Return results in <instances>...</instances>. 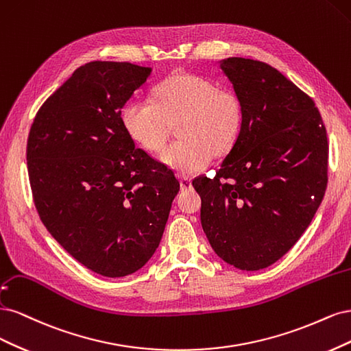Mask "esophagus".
<instances>
[{
  "label": "esophagus",
  "mask_w": 351,
  "mask_h": 351,
  "mask_svg": "<svg viewBox=\"0 0 351 351\" xmlns=\"http://www.w3.org/2000/svg\"><path fill=\"white\" fill-rule=\"evenodd\" d=\"M179 184H180V189H191L192 188V180L186 176H182L179 179Z\"/></svg>",
  "instance_id": "34e87169"
}]
</instances>
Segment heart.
Returning <instances> with one entry per match:
<instances>
[{"label": "heart", "instance_id": "b5f03b06", "mask_svg": "<svg viewBox=\"0 0 351 351\" xmlns=\"http://www.w3.org/2000/svg\"><path fill=\"white\" fill-rule=\"evenodd\" d=\"M154 99L128 101L121 112L122 125L143 149L156 153L178 123L180 140L167 145L160 159L180 175L201 172L214 154L230 153L241 137L245 122L241 96L210 78L173 73L156 86Z\"/></svg>", "mask_w": 351, "mask_h": 351}]
</instances>
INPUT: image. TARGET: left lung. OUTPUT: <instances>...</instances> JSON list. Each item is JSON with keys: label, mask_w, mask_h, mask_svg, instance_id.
<instances>
[{"label": "left lung", "mask_w": 351, "mask_h": 351, "mask_svg": "<svg viewBox=\"0 0 351 351\" xmlns=\"http://www.w3.org/2000/svg\"><path fill=\"white\" fill-rule=\"evenodd\" d=\"M220 69L243 101V130L216 176H198L192 185L214 252L256 271L295 246L321 206L326 130L312 97L274 66L228 58Z\"/></svg>", "instance_id": "obj_1"}]
</instances>
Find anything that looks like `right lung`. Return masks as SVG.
<instances>
[{
	"mask_svg": "<svg viewBox=\"0 0 351 351\" xmlns=\"http://www.w3.org/2000/svg\"><path fill=\"white\" fill-rule=\"evenodd\" d=\"M149 66L93 61L38 110L27 138L32 195L45 228L105 277L140 269L160 243L179 180L122 125L121 109Z\"/></svg>",
	"mask_w": 351,
	"mask_h": 351,
	"instance_id": "right-lung-1",
	"label": "right lung"
}]
</instances>
